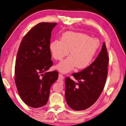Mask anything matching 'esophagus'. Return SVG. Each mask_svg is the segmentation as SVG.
Here are the masks:
<instances>
[{
	"label": "esophagus",
	"mask_w": 126,
	"mask_h": 126,
	"mask_svg": "<svg viewBox=\"0 0 126 126\" xmlns=\"http://www.w3.org/2000/svg\"><path fill=\"white\" fill-rule=\"evenodd\" d=\"M63 79H64V76L62 74L60 73L59 74V80H62Z\"/></svg>",
	"instance_id": "34e87169"
}]
</instances>
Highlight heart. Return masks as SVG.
<instances>
[{
	"label": "heart",
	"mask_w": 126,
	"mask_h": 126,
	"mask_svg": "<svg viewBox=\"0 0 126 126\" xmlns=\"http://www.w3.org/2000/svg\"><path fill=\"white\" fill-rule=\"evenodd\" d=\"M99 47V41L96 38H90L86 34L72 31L64 33L61 40H55L51 42L50 51L52 57L56 60H62L56 68L63 73L71 71L76 66L79 69H84L92 63Z\"/></svg>",
	"instance_id": "heart-1"
}]
</instances>
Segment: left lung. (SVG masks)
Listing matches in <instances>:
<instances>
[{
  "label": "left lung",
  "instance_id": "8db88e82",
  "mask_svg": "<svg viewBox=\"0 0 126 126\" xmlns=\"http://www.w3.org/2000/svg\"><path fill=\"white\" fill-rule=\"evenodd\" d=\"M109 56L105 43L95 60L83 70L72 74L76 83L67 77L65 79V97L68 106L79 111L86 109L99 98L108 75Z\"/></svg>",
  "mask_w": 126,
  "mask_h": 126
}]
</instances>
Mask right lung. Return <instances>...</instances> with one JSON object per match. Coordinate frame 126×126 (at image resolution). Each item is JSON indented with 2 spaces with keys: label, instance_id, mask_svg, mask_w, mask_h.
<instances>
[{
  "label": "right lung",
  "instance_id": "add662e5",
  "mask_svg": "<svg viewBox=\"0 0 126 126\" xmlns=\"http://www.w3.org/2000/svg\"><path fill=\"white\" fill-rule=\"evenodd\" d=\"M56 25L37 24L23 36L18 50L15 83L20 98L32 108L46 105L51 85L58 79V71L46 72L53 64L49 45L51 31Z\"/></svg>",
  "mask_w": 126,
  "mask_h": 126
}]
</instances>
